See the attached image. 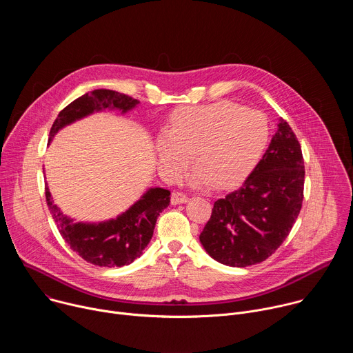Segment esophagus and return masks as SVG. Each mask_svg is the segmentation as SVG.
I'll return each mask as SVG.
<instances>
[{
  "label": "esophagus",
  "mask_w": 353,
  "mask_h": 353,
  "mask_svg": "<svg viewBox=\"0 0 353 353\" xmlns=\"http://www.w3.org/2000/svg\"><path fill=\"white\" fill-rule=\"evenodd\" d=\"M188 195H185V194H183V192H173L172 194V204L173 205H179V204H185V203H188Z\"/></svg>",
  "instance_id": "1"
}]
</instances>
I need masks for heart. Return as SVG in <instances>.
<instances>
[{"label":"heart","instance_id":"1","mask_svg":"<svg viewBox=\"0 0 353 353\" xmlns=\"http://www.w3.org/2000/svg\"><path fill=\"white\" fill-rule=\"evenodd\" d=\"M268 138L267 117L259 110L226 100L180 108L157 138L158 168L163 179L176 181L194 154L198 168L190 176L192 185L230 187L254 169Z\"/></svg>","mask_w":353,"mask_h":353}]
</instances>
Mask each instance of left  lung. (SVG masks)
<instances>
[{
  "label": "left lung",
  "mask_w": 353,
  "mask_h": 353,
  "mask_svg": "<svg viewBox=\"0 0 353 353\" xmlns=\"http://www.w3.org/2000/svg\"><path fill=\"white\" fill-rule=\"evenodd\" d=\"M300 143L279 119L263 159L244 183L218 199L199 241L218 263L248 267L265 261L290 233L303 203Z\"/></svg>",
  "instance_id": "left-lung-1"
}]
</instances>
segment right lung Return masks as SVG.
I'll return each instance as SVG.
<instances>
[{
    "mask_svg": "<svg viewBox=\"0 0 353 353\" xmlns=\"http://www.w3.org/2000/svg\"><path fill=\"white\" fill-rule=\"evenodd\" d=\"M138 103L139 100L116 90H92L59 113L48 141L63 127L93 112L119 109L125 113ZM46 203L64 241L86 263L99 267H123L138 259L152 239L159 214L170 204V191L150 188L123 215L102 223H74L54 205L48 187H46Z\"/></svg>",
    "mask_w": 353,
    "mask_h": 353,
    "instance_id": "right-lung-1",
    "label": "right lung"
}]
</instances>
